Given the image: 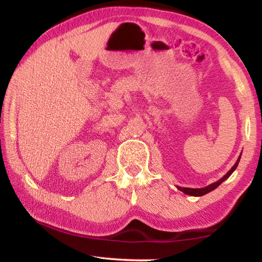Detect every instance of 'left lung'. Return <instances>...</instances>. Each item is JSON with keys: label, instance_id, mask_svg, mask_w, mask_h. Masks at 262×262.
Instances as JSON below:
<instances>
[{"label": "left lung", "instance_id": "8db88e82", "mask_svg": "<svg viewBox=\"0 0 262 262\" xmlns=\"http://www.w3.org/2000/svg\"><path fill=\"white\" fill-rule=\"evenodd\" d=\"M241 156H242V155H241ZM241 156L238 157L237 162L234 163V165L231 167V170H230L227 174H224L223 177H222V178H221L220 180L215 181V183H212V184L208 185V186H206V187H202V188H187V187H180V186H177V188H178L179 190H181V192L185 193V194L190 195V196H202V195H205V194H207V193L211 192V190H214L215 188L219 187V186H220L222 183H223V181L227 180V179L229 178V177L233 173V171L236 170L237 166H238L239 161H241Z\"/></svg>", "mask_w": 262, "mask_h": 262}]
</instances>
